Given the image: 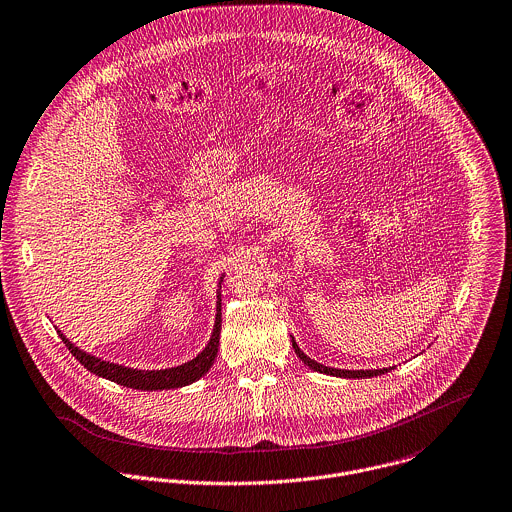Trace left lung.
<instances>
[{"instance_id": "8db88e82", "label": "left lung", "mask_w": 512, "mask_h": 512, "mask_svg": "<svg viewBox=\"0 0 512 512\" xmlns=\"http://www.w3.org/2000/svg\"><path fill=\"white\" fill-rule=\"evenodd\" d=\"M292 345H294V349H296V353H298V357L306 363V365H310L312 369H316V371H320V373H328V375H338V377H351V379H355V377H373V375H381V373H385V371H389L387 367L385 369H365V371H345V369H334V367H326V365H322V363H318V361H314V359H310L300 347H298V343L296 341H292Z\"/></svg>"}]
</instances>
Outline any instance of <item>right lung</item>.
I'll list each match as a JSON object with an SVG mask.
<instances>
[{
  "label": "right lung",
  "mask_w": 512,
  "mask_h": 512,
  "mask_svg": "<svg viewBox=\"0 0 512 512\" xmlns=\"http://www.w3.org/2000/svg\"><path fill=\"white\" fill-rule=\"evenodd\" d=\"M222 282V280H220ZM222 300L218 296L216 302V322H214V332L212 338L208 341V345L192 359L186 361L184 365L171 367V369H157V371H141V369H131L125 365H117V363H109L103 361L95 355H89L85 351H81L79 347H75L69 340H65V336L59 332L63 343L69 347V351L75 355V359H79L81 365H85L91 373L105 377L109 381H115L119 385L125 387H133V389H143V391H157V389H174V387H182L188 385L196 379H200L212 365L216 353H218V340H220V326H222Z\"/></svg>",
  "instance_id": "right-lung-1"
}]
</instances>
